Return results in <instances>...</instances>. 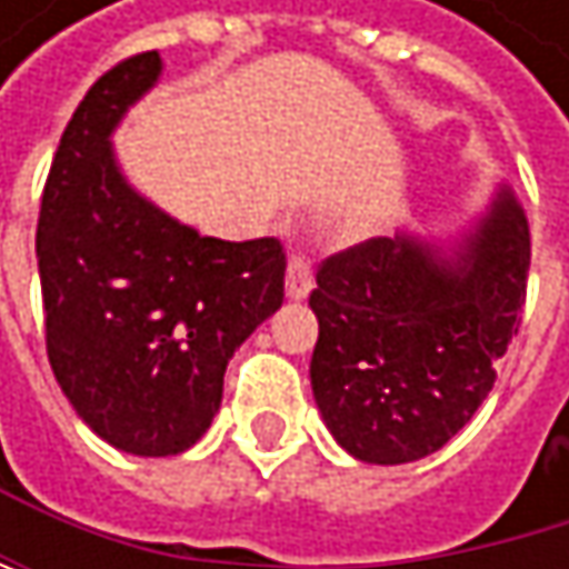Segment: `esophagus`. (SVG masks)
<instances>
[{
	"label": "esophagus",
	"instance_id": "1",
	"mask_svg": "<svg viewBox=\"0 0 569 569\" xmlns=\"http://www.w3.org/2000/svg\"><path fill=\"white\" fill-rule=\"evenodd\" d=\"M312 292V263L296 253L289 257V267H286V296L289 299H306Z\"/></svg>",
	"mask_w": 569,
	"mask_h": 569
}]
</instances>
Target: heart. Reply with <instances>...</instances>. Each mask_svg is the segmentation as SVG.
Here are the masks:
<instances>
[{
	"label": "heart",
	"instance_id": "obj_1",
	"mask_svg": "<svg viewBox=\"0 0 569 569\" xmlns=\"http://www.w3.org/2000/svg\"><path fill=\"white\" fill-rule=\"evenodd\" d=\"M366 227H369V217L366 213H356V217L346 220V233H362Z\"/></svg>",
	"mask_w": 569,
	"mask_h": 569
}]
</instances>
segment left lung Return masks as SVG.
<instances>
[{
	"mask_svg": "<svg viewBox=\"0 0 569 569\" xmlns=\"http://www.w3.org/2000/svg\"><path fill=\"white\" fill-rule=\"evenodd\" d=\"M527 270L530 230L511 187L455 250L398 233L322 260L309 379L332 438L369 465L448 445L495 389Z\"/></svg>",
	"mask_w": 569,
	"mask_h": 569,
	"instance_id": "8db88e82",
	"label": "left lung"
}]
</instances>
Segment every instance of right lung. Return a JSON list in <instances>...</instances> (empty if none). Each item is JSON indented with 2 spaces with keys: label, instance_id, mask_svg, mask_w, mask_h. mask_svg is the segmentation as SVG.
Instances as JSON below:
<instances>
[{
  "label": "right lung",
  "instance_id": "add662e5",
  "mask_svg": "<svg viewBox=\"0 0 569 569\" xmlns=\"http://www.w3.org/2000/svg\"><path fill=\"white\" fill-rule=\"evenodd\" d=\"M161 78V56L118 61L74 108L39 210L46 349L78 418L141 458L210 428L230 356L283 306L280 240H217L177 223L121 173L111 131Z\"/></svg>",
  "mask_w": 569,
  "mask_h": 569
}]
</instances>
